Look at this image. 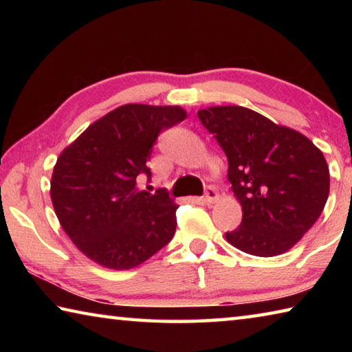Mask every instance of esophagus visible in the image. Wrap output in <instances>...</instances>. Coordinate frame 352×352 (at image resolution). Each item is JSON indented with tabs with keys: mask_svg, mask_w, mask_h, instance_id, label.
I'll return each mask as SVG.
<instances>
[{
	"mask_svg": "<svg viewBox=\"0 0 352 352\" xmlns=\"http://www.w3.org/2000/svg\"><path fill=\"white\" fill-rule=\"evenodd\" d=\"M217 200V190L214 186H206L205 189V201L206 204H212Z\"/></svg>",
	"mask_w": 352,
	"mask_h": 352,
	"instance_id": "esophagus-1",
	"label": "esophagus"
}]
</instances>
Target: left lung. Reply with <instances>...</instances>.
<instances>
[{
    "label": "left lung",
    "mask_w": 352,
    "mask_h": 352,
    "mask_svg": "<svg viewBox=\"0 0 352 352\" xmlns=\"http://www.w3.org/2000/svg\"><path fill=\"white\" fill-rule=\"evenodd\" d=\"M197 115L228 158V180L242 206V222L226 241L262 258L287 252L326 205L323 153L305 135L245 107H210Z\"/></svg>",
    "instance_id": "8db88e82"
}]
</instances>
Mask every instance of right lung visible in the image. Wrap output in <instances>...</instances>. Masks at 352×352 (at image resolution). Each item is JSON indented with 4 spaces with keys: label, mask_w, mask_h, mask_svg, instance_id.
I'll use <instances>...</instances> for the list:
<instances>
[{
    "label": "right lung",
    "mask_w": 352,
    "mask_h": 352,
    "mask_svg": "<svg viewBox=\"0 0 352 352\" xmlns=\"http://www.w3.org/2000/svg\"><path fill=\"white\" fill-rule=\"evenodd\" d=\"M186 118L180 107L127 104L93 122L58 157L51 200L65 233L91 261L115 270L142 264L175 233L166 189H138L158 135Z\"/></svg>",
    "instance_id": "add662e5"
}]
</instances>
